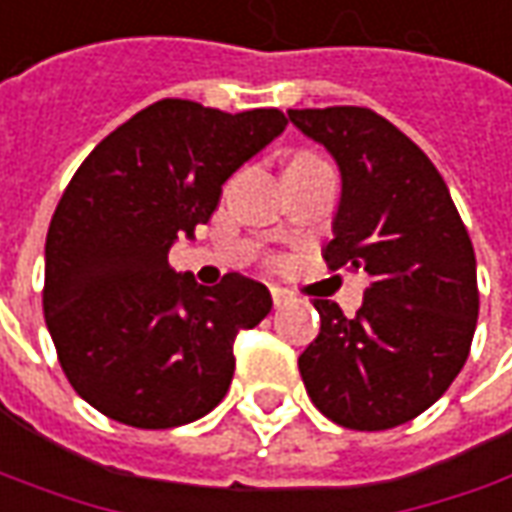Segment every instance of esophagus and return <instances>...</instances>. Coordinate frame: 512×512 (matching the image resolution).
Returning <instances> with one entry per match:
<instances>
[{
  "label": "esophagus",
  "mask_w": 512,
  "mask_h": 512,
  "mask_svg": "<svg viewBox=\"0 0 512 512\" xmlns=\"http://www.w3.org/2000/svg\"><path fill=\"white\" fill-rule=\"evenodd\" d=\"M269 291H271V300H274V305H277V308L291 300V294H288L285 288H280V285H271Z\"/></svg>",
  "instance_id": "34e87169"
}]
</instances>
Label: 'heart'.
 Here are the masks:
<instances>
[{"label":"heart","instance_id":"b5f03b06","mask_svg":"<svg viewBox=\"0 0 512 512\" xmlns=\"http://www.w3.org/2000/svg\"><path fill=\"white\" fill-rule=\"evenodd\" d=\"M302 159H314V156H297V159H294V162H302Z\"/></svg>","mask_w":512,"mask_h":512}]
</instances>
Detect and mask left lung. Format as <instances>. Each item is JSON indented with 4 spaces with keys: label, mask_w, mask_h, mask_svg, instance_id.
Segmentation results:
<instances>
[{
    "label": "left lung",
    "mask_w": 512,
    "mask_h": 512,
    "mask_svg": "<svg viewBox=\"0 0 512 512\" xmlns=\"http://www.w3.org/2000/svg\"><path fill=\"white\" fill-rule=\"evenodd\" d=\"M333 156L342 196L330 269L367 274L353 319L314 300L322 328L300 356L314 406L333 423L384 431L426 412L460 375L479 316L476 257L443 176L403 131L358 106L288 109Z\"/></svg>",
    "instance_id": "1"
}]
</instances>
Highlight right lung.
<instances>
[{"label": "right lung", "instance_id": "add662e5", "mask_svg": "<svg viewBox=\"0 0 512 512\" xmlns=\"http://www.w3.org/2000/svg\"><path fill=\"white\" fill-rule=\"evenodd\" d=\"M285 125L277 109L227 114L168 97L83 159L47 232L44 319L69 384L97 412L173 429L224 401L232 342L269 314V288L243 274L204 288L168 255Z\"/></svg>", "mask_w": 512, "mask_h": 512}]
</instances>
